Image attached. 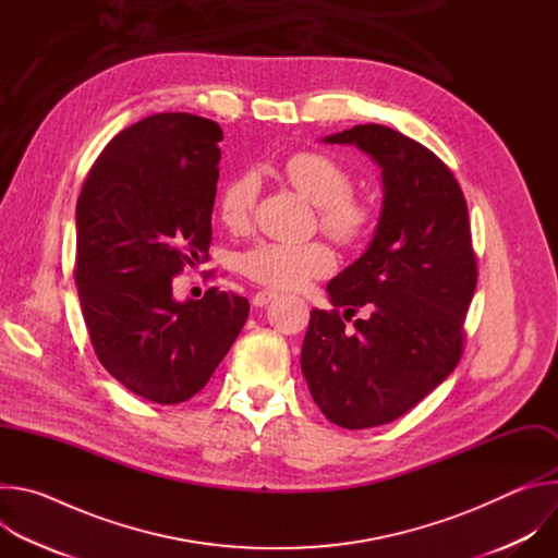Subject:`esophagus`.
<instances>
[{
  "instance_id": "esophagus-1",
  "label": "esophagus",
  "mask_w": 558,
  "mask_h": 558,
  "mask_svg": "<svg viewBox=\"0 0 558 558\" xmlns=\"http://www.w3.org/2000/svg\"><path fill=\"white\" fill-rule=\"evenodd\" d=\"M276 298H278V291H274V289H263V291L254 293L252 304H254V306H267V304L274 302Z\"/></svg>"
}]
</instances>
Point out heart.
Masks as SVG:
<instances>
[{"label":"heart","mask_w":558,"mask_h":558,"mask_svg":"<svg viewBox=\"0 0 558 558\" xmlns=\"http://www.w3.org/2000/svg\"><path fill=\"white\" fill-rule=\"evenodd\" d=\"M287 181L317 207L323 229L342 245L360 243L371 231L373 207L353 194L351 172L336 158L320 151H298L282 168ZM258 198V179L243 172L225 181L218 190V216L231 231L252 225ZM241 271L271 289H300L315 278L333 271L336 256L320 243H274L263 241L250 247L241 260Z\"/></svg>","instance_id":"1"}]
</instances>
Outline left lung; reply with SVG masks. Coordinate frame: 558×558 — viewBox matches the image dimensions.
I'll use <instances>...</instances> for the list:
<instances>
[{"label": "left lung", "instance_id": "8db88e82", "mask_svg": "<svg viewBox=\"0 0 558 558\" xmlns=\"http://www.w3.org/2000/svg\"><path fill=\"white\" fill-rule=\"evenodd\" d=\"M325 143L357 145L384 185L373 241L327 284L336 308L311 311L300 355L313 402L357 430L402 417L454 371L476 258L463 192L428 147L377 123ZM360 307L367 315L347 330Z\"/></svg>", "mask_w": 558, "mask_h": 558}]
</instances>
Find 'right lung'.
<instances>
[{
    "mask_svg": "<svg viewBox=\"0 0 558 558\" xmlns=\"http://www.w3.org/2000/svg\"><path fill=\"white\" fill-rule=\"evenodd\" d=\"M222 130L187 112L151 114L99 154L76 201L74 282L106 371L154 404L194 397L250 315L211 287L177 302L172 280L207 260Z\"/></svg>",
    "mask_w": 558,
    "mask_h": 558,
    "instance_id": "1",
    "label": "right lung"
}]
</instances>
